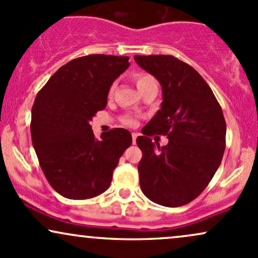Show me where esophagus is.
Listing matches in <instances>:
<instances>
[{
	"label": "esophagus",
	"instance_id": "obj_1",
	"mask_svg": "<svg viewBox=\"0 0 258 258\" xmlns=\"http://www.w3.org/2000/svg\"><path fill=\"white\" fill-rule=\"evenodd\" d=\"M137 137H138V133L133 132V133H132V142H133V144H136V141H137Z\"/></svg>",
	"mask_w": 258,
	"mask_h": 258
}]
</instances>
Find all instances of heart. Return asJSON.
I'll return each mask as SVG.
<instances>
[{"label": "heart", "mask_w": 258, "mask_h": 258, "mask_svg": "<svg viewBox=\"0 0 258 258\" xmlns=\"http://www.w3.org/2000/svg\"><path fill=\"white\" fill-rule=\"evenodd\" d=\"M133 80H135L136 85H137V88L139 91H141V94L143 91H145V90L153 88V86H157V83L154 77L148 73H143V72L136 73L135 76H133ZM114 88H115V85L113 84V85L109 88V91H108V96H109V97L113 96ZM121 122H122V125H125L127 127H133L137 125V119L132 115H125L122 116V119H121Z\"/></svg>", "instance_id": "b5f03b06"}]
</instances>
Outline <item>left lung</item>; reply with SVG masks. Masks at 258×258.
<instances>
[{"mask_svg":"<svg viewBox=\"0 0 258 258\" xmlns=\"http://www.w3.org/2000/svg\"><path fill=\"white\" fill-rule=\"evenodd\" d=\"M143 70L162 86V104L137 138L143 157L139 182L149 200L181 207L197 198L221 163L226 148V121L206 80L190 64L172 55H136ZM167 135L166 147L148 138Z\"/></svg>","mask_w":258,"mask_h":258,"instance_id":"left-lung-1","label":"left lung"}]
</instances>
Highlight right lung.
<instances>
[{"mask_svg": "<svg viewBox=\"0 0 258 258\" xmlns=\"http://www.w3.org/2000/svg\"><path fill=\"white\" fill-rule=\"evenodd\" d=\"M128 56L94 54L58 68L36 96L31 137L51 187L70 200H88L110 186L123 151L132 144L125 128L92 132V117L107 105L108 91L130 66Z\"/></svg>", "mask_w": 258, "mask_h": 258, "instance_id": "right-lung-1", "label": "right lung"}]
</instances>
